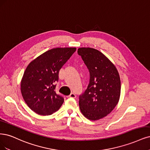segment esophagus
I'll list each match as a JSON object with an SVG mask.
<instances>
[{
    "instance_id": "1",
    "label": "esophagus",
    "mask_w": 150,
    "mask_h": 150,
    "mask_svg": "<svg viewBox=\"0 0 150 150\" xmlns=\"http://www.w3.org/2000/svg\"><path fill=\"white\" fill-rule=\"evenodd\" d=\"M68 97H70V98H76V94H74V93H71V94Z\"/></svg>"
}]
</instances>
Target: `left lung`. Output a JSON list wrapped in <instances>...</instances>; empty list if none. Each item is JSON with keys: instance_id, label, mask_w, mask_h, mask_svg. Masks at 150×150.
Segmentation results:
<instances>
[{"instance_id": "obj_1", "label": "left lung", "mask_w": 150, "mask_h": 150, "mask_svg": "<svg viewBox=\"0 0 150 150\" xmlns=\"http://www.w3.org/2000/svg\"><path fill=\"white\" fill-rule=\"evenodd\" d=\"M77 53L84 61L90 74L87 88L79 96L80 110L87 119H100L110 113L119 100V74L114 64L97 50L80 48Z\"/></svg>"}]
</instances>
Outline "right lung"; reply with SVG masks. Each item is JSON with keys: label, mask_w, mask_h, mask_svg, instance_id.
Listing matches in <instances>:
<instances>
[{"label": "right lung", "mask_w": 150, "mask_h": 150, "mask_svg": "<svg viewBox=\"0 0 150 150\" xmlns=\"http://www.w3.org/2000/svg\"><path fill=\"white\" fill-rule=\"evenodd\" d=\"M76 48L50 50L33 60L26 68L20 84L21 93L31 110L42 115L59 109L64 98L55 92L59 72L75 52Z\"/></svg>", "instance_id": "right-lung-1"}]
</instances>
